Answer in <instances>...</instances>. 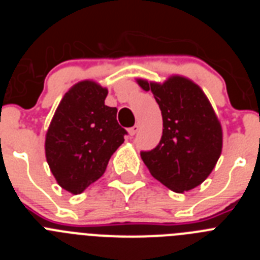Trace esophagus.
I'll return each mask as SVG.
<instances>
[{
  "mask_svg": "<svg viewBox=\"0 0 260 260\" xmlns=\"http://www.w3.org/2000/svg\"><path fill=\"white\" fill-rule=\"evenodd\" d=\"M139 128H141V126L138 125V123H135V125L133 126V127L130 128V130H128V134H130L133 137V135H135L138 132H139Z\"/></svg>",
  "mask_w": 260,
  "mask_h": 260,
  "instance_id": "esophagus-1",
  "label": "esophagus"
}]
</instances>
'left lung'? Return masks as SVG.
I'll list each match as a JSON object with an SVG mask.
<instances>
[{
    "instance_id": "1",
    "label": "left lung",
    "mask_w": 260,
    "mask_h": 260,
    "mask_svg": "<svg viewBox=\"0 0 260 260\" xmlns=\"http://www.w3.org/2000/svg\"><path fill=\"white\" fill-rule=\"evenodd\" d=\"M161 110L162 135L141 156L153 178L176 192L189 191L211 174L221 155L222 130L201 87L173 75L164 83L138 79Z\"/></svg>"
}]
</instances>
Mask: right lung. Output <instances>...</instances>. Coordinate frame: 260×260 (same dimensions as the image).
Masks as SVG:
<instances>
[{
    "mask_svg": "<svg viewBox=\"0 0 260 260\" xmlns=\"http://www.w3.org/2000/svg\"><path fill=\"white\" fill-rule=\"evenodd\" d=\"M108 89L92 80L74 84L62 98L45 137L48 165L62 189L80 194L104 174L127 134L117 108L105 105Z\"/></svg>",
    "mask_w": 260,
    "mask_h": 260,
    "instance_id": "obj_1",
    "label": "right lung"
}]
</instances>
